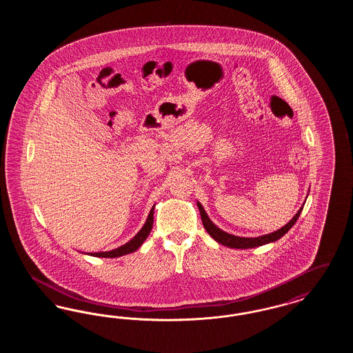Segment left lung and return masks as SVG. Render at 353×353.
Here are the masks:
<instances>
[{
    "instance_id": "obj_1",
    "label": "left lung",
    "mask_w": 353,
    "mask_h": 353,
    "mask_svg": "<svg viewBox=\"0 0 353 353\" xmlns=\"http://www.w3.org/2000/svg\"><path fill=\"white\" fill-rule=\"evenodd\" d=\"M197 206H199L200 213H201L202 225H203L205 230L209 233V235H210L212 238H214L219 243L225 245V246H229V248H232V249H252V248H258V246L266 245V243L274 242V241L282 238V236L295 225L296 219H299V216H301V213H302L303 210V208H301V209L298 210V213L294 216V219H291L283 228H281L279 230H276V232H274V233L261 235V236H256V238H243V236H235V235L222 232L219 228H217V226L209 219L208 214L205 213V210H203V208H202V205L200 202H197Z\"/></svg>"
}]
</instances>
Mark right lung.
<instances>
[{
    "mask_svg": "<svg viewBox=\"0 0 353 353\" xmlns=\"http://www.w3.org/2000/svg\"><path fill=\"white\" fill-rule=\"evenodd\" d=\"M153 210H154V206L152 208L150 216L147 219V222L144 223L141 230L134 235V238L128 243L120 246V248L115 249V250H111V252H91V255L92 256H101V258H117V256H121V255L136 252L141 246V243L147 239L148 234L151 233L152 225H153Z\"/></svg>",
    "mask_w": 353,
    "mask_h": 353,
    "instance_id": "add662e5",
    "label": "right lung"
}]
</instances>
